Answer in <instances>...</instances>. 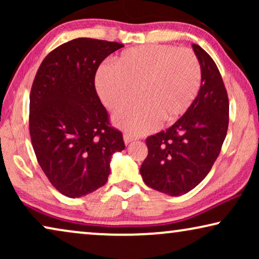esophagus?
<instances>
[{"label":"esophagus","mask_w":259,"mask_h":259,"mask_svg":"<svg viewBox=\"0 0 259 259\" xmlns=\"http://www.w3.org/2000/svg\"><path fill=\"white\" fill-rule=\"evenodd\" d=\"M134 140H136V138H134L133 136H131V134H127V133L123 134V141H125L126 145L133 143Z\"/></svg>","instance_id":"1"}]
</instances>
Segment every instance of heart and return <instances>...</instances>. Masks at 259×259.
Returning a JSON list of instances; mask_svg holds the SVG:
<instances>
[{
    "instance_id": "1",
    "label": "heart",
    "mask_w": 259,
    "mask_h": 259,
    "mask_svg": "<svg viewBox=\"0 0 259 259\" xmlns=\"http://www.w3.org/2000/svg\"><path fill=\"white\" fill-rule=\"evenodd\" d=\"M201 82L197 56L168 45L138 46L122 52L115 65L98 69L95 87L109 111H119L138 97L143 101L113 116L131 134L151 132L159 121L179 119L196 99Z\"/></svg>"
}]
</instances>
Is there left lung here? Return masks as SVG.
I'll return each mask as SVG.
<instances>
[{"label":"left lung","instance_id":"left-lung-1","mask_svg":"<svg viewBox=\"0 0 259 259\" xmlns=\"http://www.w3.org/2000/svg\"><path fill=\"white\" fill-rule=\"evenodd\" d=\"M201 82L192 105L178 121L146 139L140 167L144 183L172 197L194 189L218 158L229 126V99L221 73L200 46L192 45Z\"/></svg>","mask_w":259,"mask_h":259}]
</instances>
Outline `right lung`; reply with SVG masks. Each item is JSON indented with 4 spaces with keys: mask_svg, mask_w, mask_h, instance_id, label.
<instances>
[{
    "mask_svg": "<svg viewBox=\"0 0 259 259\" xmlns=\"http://www.w3.org/2000/svg\"><path fill=\"white\" fill-rule=\"evenodd\" d=\"M118 42L79 37L49 53L30 92L29 132L42 171L59 192L83 197L104 186L115 152L125 148L120 131L94 86L95 73Z\"/></svg>",
    "mask_w": 259,
    "mask_h": 259,
    "instance_id": "1",
    "label": "right lung"
}]
</instances>
